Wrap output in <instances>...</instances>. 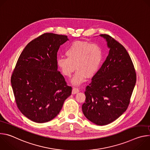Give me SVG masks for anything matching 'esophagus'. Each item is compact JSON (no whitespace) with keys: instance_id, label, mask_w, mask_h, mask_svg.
Returning <instances> with one entry per match:
<instances>
[{"instance_id":"obj_1","label":"esophagus","mask_w":150,"mask_h":150,"mask_svg":"<svg viewBox=\"0 0 150 150\" xmlns=\"http://www.w3.org/2000/svg\"><path fill=\"white\" fill-rule=\"evenodd\" d=\"M79 91V90L78 88L76 87H74L72 89V94H75L76 93H78Z\"/></svg>"}]
</instances>
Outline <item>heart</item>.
Returning <instances> with one entry per match:
<instances>
[{
	"label": "heart",
	"mask_w": 150,
	"mask_h": 150,
	"mask_svg": "<svg viewBox=\"0 0 150 150\" xmlns=\"http://www.w3.org/2000/svg\"><path fill=\"white\" fill-rule=\"evenodd\" d=\"M66 57L57 59V66L64 76L70 77L77 70L72 82L79 85L87 77L94 76L100 69L104 58L101 47L83 41H75L67 48Z\"/></svg>",
	"instance_id": "heart-1"
}]
</instances>
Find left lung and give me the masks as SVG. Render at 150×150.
Segmentation results:
<instances>
[{
    "mask_svg": "<svg viewBox=\"0 0 150 150\" xmlns=\"http://www.w3.org/2000/svg\"><path fill=\"white\" fill-rule=\"evenodd\" d=\"M100 35L106 40L109 53L85 88L82 109L89 120L103 126L116 120L127 109L137 74L126 49L112 37Z\"/></svg>",
    "mask_w": 150,
    "mask_h": 150,
    "instance_id": "left-lung-1",
    "label": "left lung"
}]
</instances>
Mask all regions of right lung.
Masks as SVG:
<instances>
[{
	"mask_svg": "<svg viewBox=\"0 0 150 150\" xmlns=\"http://www.w3.org/2000/svg\"><path fill=\"white\" fill-rule=\"evenodd\" d=\"M68 36L45 33L30 41L21 53L11 76L18 108L36 123H45L60 112L72 87L57 71V53Z\"/></svg>",
	"mask_w": 150,
	"mask_h": 150,
	"instance_id": "add662e5",
	"label": "right lung"
}]
</instances>
